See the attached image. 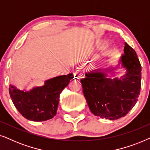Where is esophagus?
Listing matches in <instances>:
<instances>
[{
  "mask_svg": "<svg viewBox=\"0 0 150 150\" xmlns=\"http://www.w3.org/2000/svg\"><path fill=\"white\" fill-rule=\"evenodd\" d=\"M74 77L76 79H81V78L83 76V74H82L81 70L80 69V68H77V69H76V71L74 72Z\"/></svg>",
  "mask_w": 150,
  "mask_h": 150,
  "instance_id": "34e87169",
  "label": "esophagus"
}]
</instances>
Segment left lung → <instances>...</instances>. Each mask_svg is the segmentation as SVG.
<instances>
[{
  "mask_svg": "<svg viewBox=\"0 0 150 150\" xmlns=\"http://www.w3.org/2000/svg\"><path fill=\"white\" fill-rule=\"evenodd\" d=\"M124 45L120 62L126 74L121 79H110L105 73L97 71L86 73L85 78L81 80L90 110L101 118L114 120L126 115L140 94L141 63L134 49L126 42Z\"/></svg>",
  "mask_w": 150,
  "mask_h": 150,
  "instance_id": "left-lung-1",
  "label": "left lung"
}]
</instances>
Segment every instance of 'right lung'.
Masks as SVG:
<instances>
[{
  "mask_svg": "<svg viewBox=\"0 0 150 150\" xmlns=\"http://www.w3.org/2000/svg\"><path fill=\"white\" fill-rule=\"evenodd\" d=\"M73 78L72 74L52 78L45 82L44 85L29 91H20L10 85V97L24 118L34 122L50 120L57 114L60 93Z\"/></svg>",
  "mask_w": 150,
  "mask_h": 150,
  "instance_id": "right-lung-1",
  "label": "right lung"
}]
</instances>
